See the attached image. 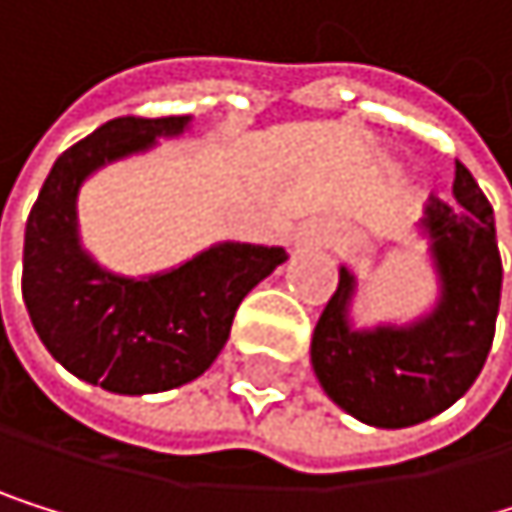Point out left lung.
<instances>
[{
	"mask_svg": "<svg viewBox=\"0 0 512 512\" xmlns=\"http://www.w3.org/2000/svg\"><path fill=\"white\" fill-rule=\"evenodd\" d=\"M451 199L430 196L424 233L439 273V304L415 325L353 331L347 304L356 279L341 267L310 359L322 390L371 427H411L455 405L479 378L501 307V251L495 211L473 174L455 162Z\"/></svg>",
	"mask_w": 512,
	"mask_h": 512,
	"instance_id": "obj_1",
	"label": "left lung"
}]
</instances>
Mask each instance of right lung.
Instances as JSON below:
<instances>
[{"instance_id": "right-lung-1", "label": "right lung", "mask_w": 512, "mask_h": 512, "mask_svg": "<svg viewBox=\"0 0 512 512\" xmlns=\"http://www.w3.org/2000/svg\"><path fill=\"white\" fill-rule=\"evenodd\" d=\"M190 116H119L57 156L24 236V304L45 350L110 393L181 387L218 359L245 294L282 261V248L221 242L150 279L97 267L79 248L76 196L101 165L153 147Z\"/></svg>"}]
</instances>
